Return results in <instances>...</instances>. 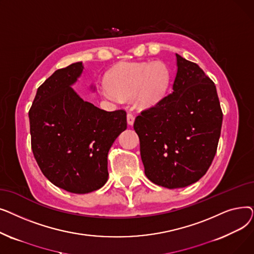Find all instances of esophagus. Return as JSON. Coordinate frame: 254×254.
Wrapping results in <instances>:
<instances>
[{"instance_id": "34e87169", "label": "esophagus", "mask_w": 254, "mask_h": 254, "mask_svg": "<svg viewBox=\"0 0 254 254\" xmlns=\"http://www.w3.org/2000/svg\"><path fill=\"white\" fill-rule=\"evenodd\" d=\"M127 125L128 126H132V125H134V122H135V116L132 115L131 113H127Z\"/></svg>"}]
</instances>
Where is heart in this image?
Wrapping results in <instances>:
<instances>
[{
	"label": "heart",
	"instance_id": "1",
	"mask_svg": "<svg viewBox=\"0 0 254 254\" xmlns=\"http://www.w3.org/2000/svg\"><path fill=\"white\" fill-rule=\"evenodd\" d=\"M169 83L170 70L163 62L120 63L107 75L102 93L112 101L134 97L139 108L150 109L166 97Z\"/></svg>",
	"mask_w": 254,
	"mask_h": 254
}]
</instances>
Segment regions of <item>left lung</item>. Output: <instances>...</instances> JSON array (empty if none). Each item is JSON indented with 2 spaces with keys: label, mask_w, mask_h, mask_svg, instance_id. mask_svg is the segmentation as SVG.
I'll use <instances>...</instances> for the list:
<instances>
[{
  "label": "left lung",
  "mask_w": 254,
  "mask_h": 254,
  "mask_svg": "<svg viewBox=\"0 0 254 254\" xmlns=\"http://www.w3.org/2000/svg\"><path fill=\"white\" fill-rule=\"evenodd\" d=\"M173 91L135 119L145 175L173 190L201 179L215 156L222 125L216 86L176 53Z\"/></svg>",
  "instance_id": "left-lung-1"
}]
</instances>
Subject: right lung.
Returning a JSON list of instances; mask_svg holds the SVG:
<instances>
[{
	"instance_id": "add662e5",
	"label": "right lung",
	"mask_w": 254,
	"mask_h": 254,
	"mask_svg": "<svg viewBox=\"0 0 254 254\" xmlns=\"http://www.w3.org/2000/svg\"><path fill=\"white\" fill-rule=\"evenodd\" d=\"M83 69L78 62L57 70L38 88L29 111L38 166L51 183L73 193L95 191L107 182L109 149L127 128L126 111L102 110L73 89Z\"/></svg>"
}]
</instances>
